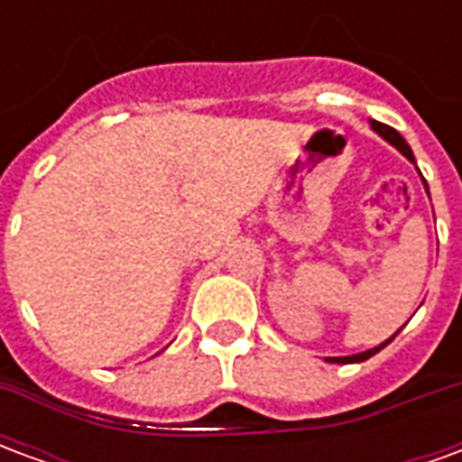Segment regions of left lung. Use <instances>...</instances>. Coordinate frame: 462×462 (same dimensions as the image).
Returning <instances> with one entry per match:
<instances>
[{
  "mask_svg": "<svg viewBox=\"0 0 462 462\" xmlns=\"http://www.w3.org/2000/svg\"><path fill=\"white\" fill-rule=\"evenodd\" d=\"M371 128H374L378 135H383V138H386L391 145H396L398 151L403 152L408 161L416 162V158H413V151H411V145L403 141V135H401L396 128H391V125H386V123H378V121H371ZM423 182H426V180H423ZM426 190H428V185H426ZM391 339H393V337H391ZM391 339H388V341H391ZM388 341H383V344H381V346H376V348H368V351H364V354H356V356H337V358H327V361H337V364H354V361H366V358H371L374 354H378L381 348L386 346Z\"/></svg>",
  "mask_w": 462,
  "mask_h": 462,
  "instance_id": "obj_1",
  "label": "left lung"
}]
</instances>
